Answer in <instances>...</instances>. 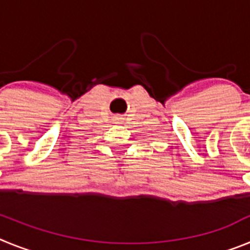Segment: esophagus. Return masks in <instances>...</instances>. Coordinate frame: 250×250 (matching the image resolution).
<instances>
[{"label": "esophagus", "mask_w": 250, "mask_h": 250, "mask_svg": "<svg viewBox=\"0 0 250 250\" xmlns=\"http://www.w3.org/2000/svg\"><path fill=\"white\" fill-rule=\"evenodd\" d=\"M123 116H120V115H116V116H115L114 118V120H115V124H123Z\"/></svg>", "instance_id": "obj_1"}]
</instances>
